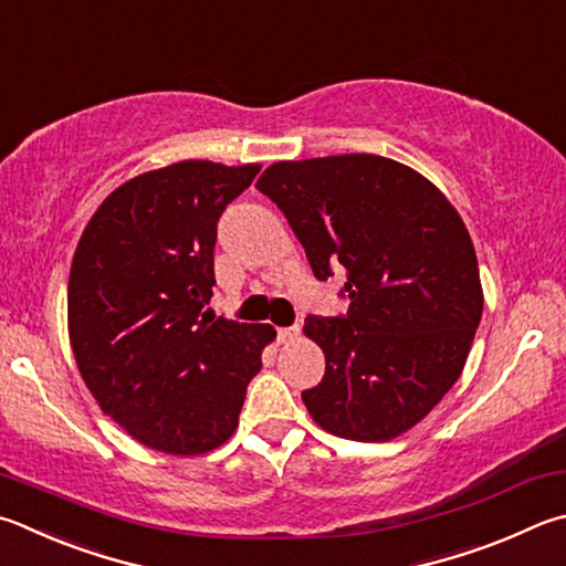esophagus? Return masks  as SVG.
<instances>
[{
    "label": "esophagus",
    "instance_id": "esophagus-1",
    "mask_svg": "<svg viewBox=\"0 0 566 566\" xmlns=\"http://www.w3.org/2000/svg\"><path fill=\"white\" fill-rule=\"evenodd\" d=\"M302 328L300 326H286V328H276V342L280 344H290L294 342L296 336H300Z\"/></svg>",
    "mask_w": 566,
    "mask_h": 566
}]
</instances>
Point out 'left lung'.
I'll list each match as a JSON object with an SVG mask.
<instances>
[{"label":"left lung","mask_w":566,"mask_h":566,"mask_svg":"<svg viewBox=\"0 0 566 566\" xmlns=\"http://www.w3.org/2000/svg\"><path fill=\"white\" fill-rule=\"evenodd\" d=\"M256 190L290 220L316 280L346 272V316L304 322L326 358L302 394L314 423L358 443L403 436L453 388L478 332L465 222L418 170L371 153L280 160Z\"/></svg>","instance_id":"1"}]
</instances>
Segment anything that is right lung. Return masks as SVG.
<instances>
[{
  "mask_svg": "<svg viewBox=\"0 0 566 566\" xmlns=\"http://www.w3.org/2000/svg\"><path fill=\"white\" fill-rule=\"evenodd\" d=\"M262 166L180 160L98 205L69 274V338L106 416L150 450L228 443L274 326L210 318L222 210Z\"/></svg>",
  "mask_w": 566,
  "mask_h": 566,
  "instance_id": "add662e5",
  "label": "right lung"
}]
</instances>
